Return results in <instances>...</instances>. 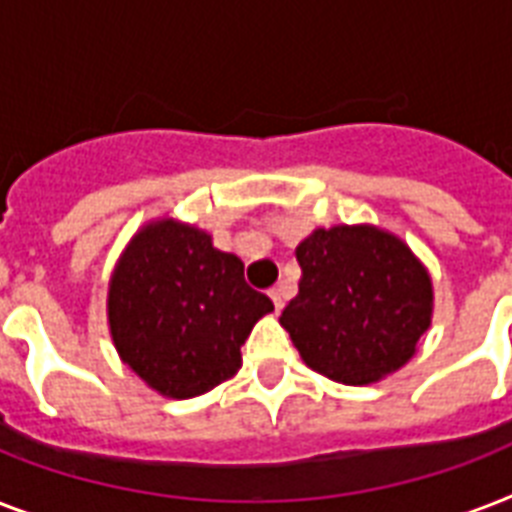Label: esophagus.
Listing matches in <instances>:
<instances>
[{"instance_id":"obj_1","label":"esophagus","mask_w":512,"mask_h":512,"mask_svg":"<svg viewBox=\"0 0 512 512\" xmlns=\"http://www.w3.org/2000/svg\"><path fill=\"white\" fill-rule=\"evenodd\" d=\"M268 295H271L273 305H276V311H281V308H284V289L273 287L271 292H268Z\"/></svg>"}]
</instances>
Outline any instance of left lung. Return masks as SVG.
<instances>
[{
  "label": "left lung",
  "instance_id": "8db88e82",
  "mask_svg": "<svg viewBox=\"0 0 512 512\" xmlns=\"http://www.w3.org/2000/svg\"><path fill=\"white\" fill-rule=\"evenodd\" d=\"M295 255L300 292L279 321L311 369L342 385H369L417 353L433 316V284L398 236L374 225L316 228Z\"/></svg>",
  "mask_w": 512,
  "mask_h": 512
}]
</instances>
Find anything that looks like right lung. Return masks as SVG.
Wrapping results in <instances>:
<instances>
[{
	"label": "right lung",
	"mask_w": 512,
	"mask_h": 512,
	"mask_svg": "<svg viewBox=\"0 0 512 512\" xmlns=\"http://www.w3.org/2000/svg\"><path fill=\"white\" fill-rule=\"evenodd\" d=\"M271 311V300L244 281L239 257L172 217L132 236L108 284L119 356L167 398L201 396L231 380L241 345Z\"/></svg>",
	"instance_id": "1"
}]
</instances>
